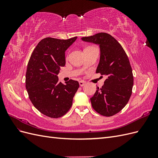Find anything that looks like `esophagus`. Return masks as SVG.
<instances>
[{"instance_id":"esophagus-1","label":"esophagus","mask_w":158,"mask_h":158,"mask_svg":"<svg viewBox=\"0 0 158 158\" xmlns=\"http://www.w3.org/2000/svg\"><path fill=\"white\" fill-rule=\"evenodd\" d=\"M79 84H80V86H83V85H84L85 84V82H84V81L81 80V81H80V82H79Z\"/></svg>"}]
</instances>
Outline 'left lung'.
Segmentation results:
<instances>
[{
    "instance_id": "1",
    "label": "left lung",
    "mask_w": 158,
    "mask_h": 158,
    "mask_svg": "<svg viewBox=\"0 0 158 158\" xmlns=\"http://www.w3.org/2000/svg\"><path fill=\"white\" fill-rule=\"evenodd\" d=\"M82 40L99 45L101 55L96 73L107 77L103 86L98 87L90 98L92 107L103 116H113L125 107L132 94L134 78L127 55L121 45L107 33Z\"/></svg>"
}]
</instances>
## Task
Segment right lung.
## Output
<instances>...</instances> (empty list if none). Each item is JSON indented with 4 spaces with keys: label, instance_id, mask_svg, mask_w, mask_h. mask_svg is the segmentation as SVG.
<instances>
[{
    "label": "right lung",
    "instance_id": "1",
    "mask_svg": "<svg viewBox=\"0 0 158 158\" xmlns=\"http://www.w3.org/2000/svg\"><path fill=\"white\" fill-rule=\"evenodd\" d=\"M77 37L69 40L46 37L41 40L31 55L26 74V88L32 104L51 118L67 113L79 88L78 81L59 83L57 74L65 65V51Z\"/></svg>",
    "mask_w": 158,
    "mask_h": 158
}]
</instances>
